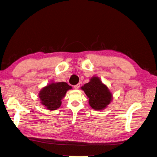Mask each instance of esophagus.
Wrapping results in <instances>:
<instances>
[{"label": "esophagus", "mask_w": 157, "mask_h": 157, "mask_svg": "<svg viewBox=\"0 0 157 157\" xmlns=\"http://www.w3.org/2000/svg\"><path fill=\"white\" fill-rule=\"evenodd\" d=\"M74 88H75V89H78L79 88H80V84H76V85H75L74 86Z\"/></svg>", "instance_id": "1"}]
</instances>
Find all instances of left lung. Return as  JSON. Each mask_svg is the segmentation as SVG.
Instances as JSON below:
<instances>
[{"label": "left lung", "mask_w": 157, "mask_h": 157, "mask_svg": "<svg viewBox=\"0 0 157 157\" xmlns=\"http://www.w3.org/2000/svg\"><path fill=\"white\" fill-rule=\"evenodd\" d=\"M81 89L88 98L89 105L95 110L105 109L112 101V92L98 77H92Z\"/></svg>", "instance_id": "1"}]
</instances>
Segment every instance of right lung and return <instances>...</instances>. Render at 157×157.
<instances>
[{
    "label": "right lung",
    "instance_id": "add662e5",
    "mask_svg": "<svg viewBox=\"0 0 157 157\" xmlns=\"http://www.w3.org/2000/svg\"><path fill=\"white\" fill-rule=\"evenodd\" d=\"M72 87L65 82H52L39 92L41 104L49 110H56L61 106L62 100Z\"/></svg>",
    "mask_w": 157,
    "mask_h": 157
}]
</instances>
